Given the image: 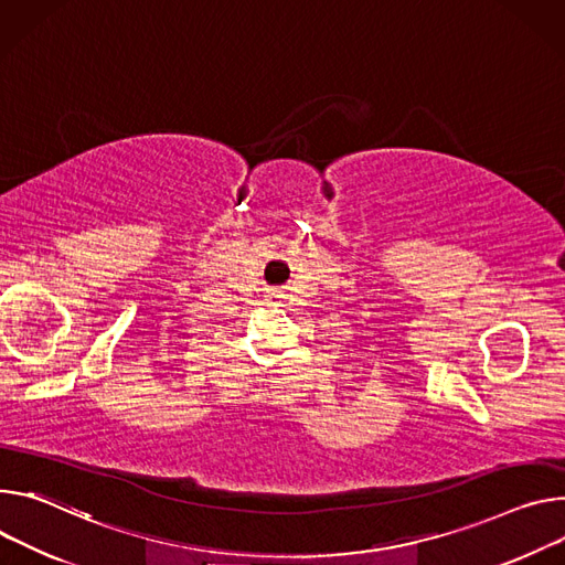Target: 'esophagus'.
<instances>
[{
  "label": "esophagus",
  "mask_w": 565,
  "mask_h": 565,
  "mask_svg": "<svg viewBox=\"0 0 565 565\" xmlns=\"http://www.w3.org/2000/svg\"><path fill=\"white\" fill-rule=\"evenodd\" d=\"M279 299H281V295H279V292H275V290H273V292H268V301H270V303H277Z\"/></svg>",
  "instance_id": "obj_1"
}]
</instances>
